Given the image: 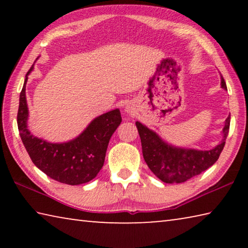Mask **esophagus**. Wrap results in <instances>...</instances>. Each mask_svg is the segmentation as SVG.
Returning a JSON list of instances; mask_svg holds the SVG:
<instances>
[{"mask_svg": "<svg viewBox=\"0 0 248 248\" xmlns=\"http://www.w3.org/2000/svg\"><path fill=\"white\" fill-rule=\"evenodd\" d=\"M125 111H128V112H130V111H132V109H131V108H130V107H127V108H125Z\"/></svg>", "mask_w": 248, "mask_h": 248, "instance_id": "1", "label": "esophagus"}]
</instances>
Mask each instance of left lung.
<instances>
[{"label": "left lung", "instance_id": "8db88e82", "mask_svg": "<svg viewBox=\"0 0 248 248\" xmlns=\"http://www.w3.org/2000/svg\"><path fill=\"white\" fill-rule=\"evenodd\" d=\"M221 87L226 91V84L222 77ZM230 119L229 116L224 121L222 130L223 139L213 149L205 151L171 145L153 130L137 121L145 163L153 174L166 184H180L195 177L217 161L228 137Z\"/></svg>", "mask_w": 248, "mask_h": 248}]
</instances>
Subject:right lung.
Listing matches in <instances>:
<instances>
[{"label": "right lung", "instance_id": "obj_1", "mask_svg": "<svg viewBox=\"0 0 248 248\" xmlns=\"http://www.w3.org/2000/svg\"><path fill=\"white\" fill-rule=\"evenodd\" d=\"M25 78L19 95L17 125L25 149L31 161L50 178L66 185H81L95 178L102 170L107 146L112 133L119 127L121 115L118 108L96 117L77 138L68 142L51 143L32 136L29 131L28 106Z\"/></svg>", "mask_w": 248, "mask_h": 248}]
</instances>
